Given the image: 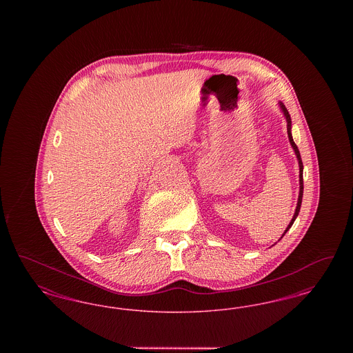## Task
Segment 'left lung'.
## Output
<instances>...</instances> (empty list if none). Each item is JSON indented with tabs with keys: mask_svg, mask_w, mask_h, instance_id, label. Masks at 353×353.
<instances>
[{
	"mask_svg": "<svg viewBox=\"0 0 353 353\" xmlns=\"http://www.w3.org/2000/svg\"><path fill=\"white\" fill-rule=\"evenodd\" d=\"M279 107H281L282 112L285 114V121H287V134H288V140H290V144H291L292 150H294V152H295V154H296V159H298V163H299V197H298V203H296V209H295L294 217H292V219H291L290 225L287 226V229H285V233H283L282 236H281V238H283V235H285V233L290 230V228L292 226L294 221L296 219L298 214H299V212H301V205H302L303 199V163L302 157H301V152H299V150H298L296 144L294 143V139H292V134H291V118H290V114H288V111H287V108H285V104H283L282 101H279Z\"/></svg>",
	"mask_w": 353,
	"mask_h": 353,
	"instance_id": "obj_1",
	"label": "left lung"
}]
</instances>
